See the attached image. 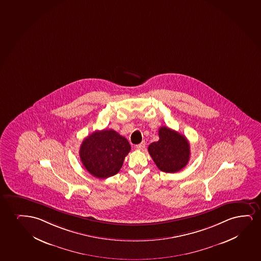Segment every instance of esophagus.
Masks as SVG:
<instances>
[{
  "instance_id": "obj_1",
  "label": "esophagus",
  "mask_w": 261,
  "mask_h": 261,
  "mask_svg": "<svg viewBox=\"0 0 261 261\" xmlns=\"http://www.w3.org/2000/svg\"><path fill=\"white\" fill-rule=\"evenodd\" d=\"M145 142H142L140 144H137V145L136 146V148L137 149H140V150H142V149L145 148Z\"/></svg>"
}]
</instances>
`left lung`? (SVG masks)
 <instances>
[{"label": "left lung", "instance_id": "1", "mask_svg": "<svg viewBox=\"0 0 261 261\" xmlns=\"http://www.w3.org/2000/svg\"><path fill=\"white\" fill-rule=\"evenodd\" d=\"M159 141L149 145V155L162 172H179L190 160V143L185 136L166 126L159 128Z\"/></svg>", "mask_w": 261, "mask_h": 261}]
</instances>
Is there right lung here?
<instances>
[{"label": "right lung", "instance_id": "right-lung-1", "mask_svg": "<svg viewBox=\"0 0 261 261\" xmlns=\"http://www.w3.org/2000/svg\"><path fill=\"white\" fill-rule=\"evenodd\" d=\"M131 149L128 141L112 129L95 131L85 138L80 158L93 176L105 179L119 173Z\"/></svg>", "mask_w": 261, "mask_h": 261}]
</instances>
